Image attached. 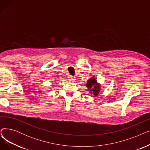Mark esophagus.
Masks as SVG:
<instances>
[{"instance_id":"1","label":"esophagus","mask_w":150,"mask_h":150,"mask_svg":"<svg viewBox=\"0 0 150 150\" xmlns=\"http://www.w3.org/2000/svg\"><path fill=\"white\" fill-rule=\"evenodd\" d=\"M69 80L70 81H74L75 80V78L74 76H69Z\"/></svg>"}]
</instances>
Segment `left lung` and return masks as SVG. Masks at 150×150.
Returning a JSON list of instances; mask_svg holds the SVG:
<instances>
[{
  "instance_id": "1",
  "label": "left lung",
  "mask_w": 150,
  "mask_h": 150,
  "mask_svg": "<svg viewBox=\"0 0 150 150\" xmlns=\"http://www.w3.org/2000/svg\"><path fill=\"white\" fill-rule=\"evenodd\" d=\"M86 86L89 89H90L92 87H94L93 89H91L90 90L91 92H93V93L94 94V96H97L99 93L100 91V87L99 86V85L98 84H97V81L95 79L94 77H93L91 78V79L90 80H89L88 81H87V83H86Z\"/></svg>"
}]
</instances>
